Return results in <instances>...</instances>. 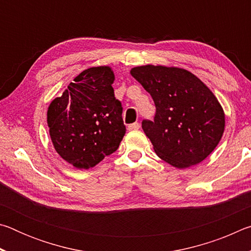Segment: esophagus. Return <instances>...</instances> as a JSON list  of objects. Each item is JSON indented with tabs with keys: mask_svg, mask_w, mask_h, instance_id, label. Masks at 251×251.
<instances>
[{
	"mask_svg": "<svg viewBox=\"0 0 251 251\" xmlns=\"http://www.w3.org/2000/svg\"><path fill=\"white\" fill-rule=\"evenodd\" d=\"M139 124L138 123H134V124H130V125H128V127H127V128H128V130H136V129H139Z\"/></svg>",
	"mask_w": 251,
	"mask_h": 251,
	"instance_id": "esophagus-1",
	"label": "esophagus"
}]
</instances>
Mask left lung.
<instances>
[{
    "label": "left lung",
    "instance_id": "obj_1",
    "mask_svg": "<svg viewBox=\"0 0 251 251\" xmlns=\"http://www.w3.org/2000/svg\"><path fill=\"white\" fill-rule=\"evenodd\" d=\"M130 74L156 105L154 122L144 121L142 127L157 156L179 169L206 159L225 130L224 109L210 88L176 66H136Z\"/></svg>",
    "mask_w": 251,
    "mask_h": 251
}]
</instances>
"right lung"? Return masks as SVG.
<instances>
[{"label":"right lung","mask_w":251,"mask_h":251,"mask_svg":"<svg viewBox=\"0 0 251 251\" xmlns=\"http://www.w3.org/2000/svg\"><path fill=\"white\" fill-rule=\"evenodd\" d=\"M73 80L50 101L48 126L57 154L75 168L88 169L120 146L126 133L123 107L110 66L90 67Z\"/></svg>","instance_id":"obj_1"}]
</instances>
